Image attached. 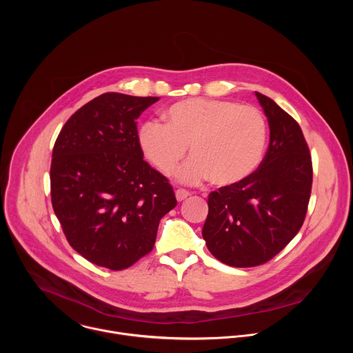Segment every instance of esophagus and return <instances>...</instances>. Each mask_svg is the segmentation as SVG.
Returning <instances> with one entry per match:
<instances>
[{
    "mask_svg": "<svg viewBox=\"0 0 353 353\" xmlns=\"http://www.w3.org/2000/svg\"><path fill=\"white\" fill-rule=\"evenodd\" d=\"M190 195H191V192L187 191V190H184V188L176 190V198H177V201H183V199H185V198L190 196Z\"/></svg>",
    "mask_w": 353,
    "mask_h": 353,
    "instance_id": "34e87169",
    "label": "esophagus"
}]
</instances>
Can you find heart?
<instances>
[{
	"instance_id": "heart-1",
	"label": "heart",
	"mask_w": 353,
	"mask_h": 353,
	"mask_svg": "<svg viewBox=\"0 0 353 353\" xmlns=\"http://www.w3.org/2000/svg\"><path fill=\"white\" fill-rule=\"evenodd\" d=\"M163 119L165 124H142L138 142L148 161L166 176L180 166L188 145L192 159L177 174L188 184L211 179L218 187L236 185L263 161L267 124L254 106L191 97L168 108Z\"/></svg>"
}]
</instances>
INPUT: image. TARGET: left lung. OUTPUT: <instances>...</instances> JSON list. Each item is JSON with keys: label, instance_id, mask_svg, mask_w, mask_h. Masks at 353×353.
<instances>
[{"label": "left lung", "instance_id": "8db88e82", "mask_svg": "<svg viewBox=\"0 0 353 353\" xmlns=\"http://www.w3.org/2000/svg\"><path fill=\"white\" fill-rule=\"evenodd\" d=\"M270 125V145L259 169L208 196L203 237L226 265L257 267L272 257L303 225L312 192L310 150L301 128L272 99L256 92Z\"/></svg>", "mask_w": 353, "mask_h": 353}]
</instances>
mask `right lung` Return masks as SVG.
Wrapping results in <instances>:
<instances>
[{"instance_id":"1","label":"right lung","mask_w":353,"mask_h":353,"mask_svg":"<svg viewBox=\"0 0 353 353\" xmlns=\"http://www.w3.org/2000/svg\"><path fill=\"white\" fill-rule=\"evenodd\" d=\"M159 97L103 93L77 110L53 148L52 204L71 247L120 271L155 245L177 201L168 179L143 161L135 120Z\"/></svg>"}]
</instances>
